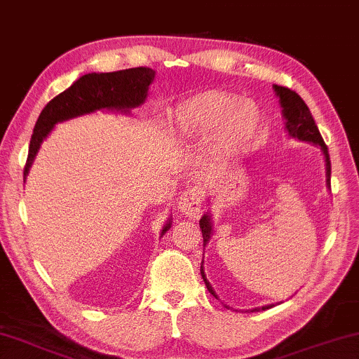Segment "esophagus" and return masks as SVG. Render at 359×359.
I'll list each match as a JSON object with an SVG mask.
<instances>
[{"mask_svg":"<svg viewBox=\"0 0 359 359\" xmlns=\"http://www.w3.org/2000/svg\"><path fill=\"white\" fill-rule=\"evenodd\" d=\"M201 206V191L198 187H190L177 198V208L187 217H196Z\"/></svg>","mask_w":359,"mask_h":359,"instance_id":"34e87169","label":"esophagus"}]
</instances>
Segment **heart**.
<instances>
[{
	"label": "heart",
	"mask_w": 359,
	"mask_h": 359,
	"mask_svg": "<svg viewBox=\"0 0 359 359\" xmlns=\"http://www.w3.org/2000/svg\"><path fill=\"white\" fill-rule=\"evenodd\" d=\"M259 122L253 101L237 95L211 92L179 104L174 112V128L185 138H205L222 127L219 148L229 149L247 142Z\"/></svg>",
	"instance_id": "1"
}]
</instances>
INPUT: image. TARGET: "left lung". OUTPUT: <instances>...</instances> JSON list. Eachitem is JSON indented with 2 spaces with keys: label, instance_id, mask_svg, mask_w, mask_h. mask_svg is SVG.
<instances>
[{
  "label": "left lung",
  "instance_id": "8db88e82",
  "mask_svg": "<svg viewBox=\"0 0 359 359\" xmlns=\"http://www.w3.org/2000/svg\"><path fill=\"white\" fill-rule=\"evenodd\" d=\"M274 90H276L277 96H279V101L282 106V114H283V117H285V127H287L288 135L293 138H298V140L314 143V145H319L320 149H323L324 158H325V170H327V174L325 175H327V185L330 187L329 151L323 140V137H320L316 122H314V119H313L311 111H309L306 103L302 100V96H299L297 92H293V90L287 88V87H280V85H274ZM200 227H201L203 240H205V243H208V240H210V237H211L212 226H211L210 217H208L206 214L200 219ZM201 277H203V280H205L206 288L210 290L211 295L217 298V295L212 290L211 283L206 279L205 272H203V266H201ZM271 306L272 304H269V306H263V308H255L253 311H259V309H269Z\"/></svg>",
  "mask_w": 359,
  "mask_h": 359
}]
</instances>
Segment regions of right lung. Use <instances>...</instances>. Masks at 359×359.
I'll return each mask as SVG.
<instances>
[{
	"mask_svg": "<svg viewBox=\"0 0 359 359\" xmlns=\"http://www.w3.org/2000/svg\"><path fill=\"white\" fill-rule=\"evenodd\" d=\"M154 79L149 67H132L116 72L87 74L76 80L71 87L55 96L40 112L34 133L30 138L29 156L24 168V179L34 163L43 138L51 132L55 124L72 117L87 114L96 109L127 111L140 106L147 98L148 87ZM170 227H164L163 233Z\"/></svg>",
	"mask_w": 359,
	"mask_h": 359,
	"instance_id": "obj_1",
	"label": "right lung"
}]
</instances>
